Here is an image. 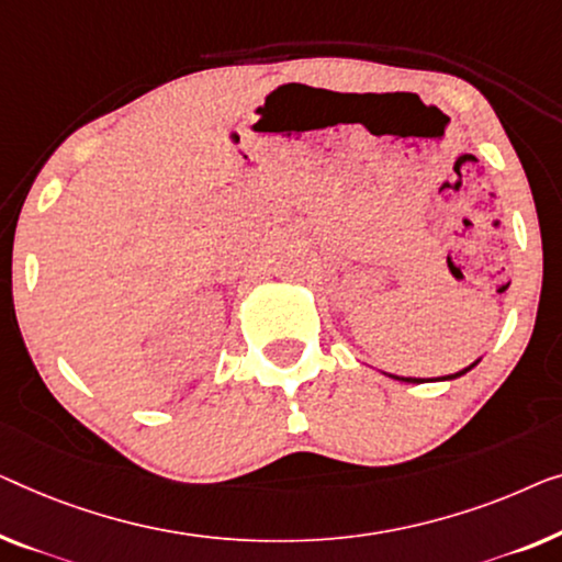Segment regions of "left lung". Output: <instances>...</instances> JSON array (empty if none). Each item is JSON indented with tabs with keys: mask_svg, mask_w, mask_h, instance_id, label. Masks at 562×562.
I'll return each instance as SVG.
<instances>
[{
	"mask_svg": "<svg viewBox=\"0 0 562 562\" xmlns=\"http://www.w3.org/2000/svg\"><path fill=\"white\" fill-rule=\"evenodd\" d=\"M474 364H476V362H474ZM474 364H469V368H467V370H461V372H457V375H449V380H453V378H461V375H463V372H469L471 368H474ZM393 378H395V375H393ZM395 380H403V382H420L418 378H395ZM443 380H446V378H443Z\"/></svg>",
	"mask_w": 562,
	"mask_h": 562,
	"instance_id": "left-lung-1",
	"label": "left lung"
}]
</instances>
